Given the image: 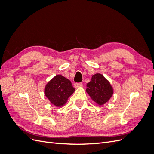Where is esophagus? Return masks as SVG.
I'll use <instances>...</instances> for the list:
<instances>
[{
	"label": "esophagus",
	"mask_w": 154,
	"mask_h": 154,
	"mask_svg": "<svg viewBox=\"0 0 154 154\" xmlns=\"http://www.w3.org/2000/svg\"><path fill=\"white\" fill-rule=\"evenodd\" d=\"M82 85H83V84H82V82H80V83H74V87H75V88H78V87H82Z\"/></svg>",
	"instance_id": "obj_1"
}]
</instances>
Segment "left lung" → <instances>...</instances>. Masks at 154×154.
Segmentation results:
<instances>
[{"label": "left lung", "instance_id": "obj_1", "mask_svg": "<svg viewBox=\"0 0 154 154\" xmlns=\"http://www.w3.org/2000/svg\"><path fill=\"white\" fill-rule=\"evenodd\" d=\"M87 87V92L92 100L100 105L105 104L113 94L112 87L109 82L100 74H96L92 76Z\"/></svg>", "mask_w": 154, "mask_h": 154}]
</instances>
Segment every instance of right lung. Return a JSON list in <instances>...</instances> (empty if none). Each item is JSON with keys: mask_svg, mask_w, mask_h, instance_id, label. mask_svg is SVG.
Listing matches in <instances>:
<instances>
[{"mask_svg": "<svg viewBox=\"0 0 154 154\" xmlns=\"http://www.w3.org/2000/svg\"><path fill=\"white\" fill-rule=\"evenodd\" d=\"M74 91L71 81L62 75H57L46 85L45 94L53 105L62 106Z\"/></svg>", "mask_w": 154, "mask_h": 154, "instance_id": "1", "label": "right lung"}]
</instances>
